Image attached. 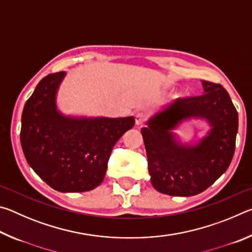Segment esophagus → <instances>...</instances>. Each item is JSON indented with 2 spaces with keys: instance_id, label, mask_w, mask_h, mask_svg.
I'll list each match as a JSON object with an SVG mask.
<instances>
[{
  "instance_id": "obj_1",
  "label": "esophagus",
  "mask_w": 252,
  "mask_h": 252,
  "mask_svg": "<svg viewBox=\"0 0 252 252\" xmlns=\"http://www.w3.org/2000/svg\"><path fill=\"white\" fill-rule=\"evenodd\" d=\"M144 121H146V116H144L143 113H136L135 114V125L136 126L142 125V123H144Z\"/></svg>"
}]
</instances>
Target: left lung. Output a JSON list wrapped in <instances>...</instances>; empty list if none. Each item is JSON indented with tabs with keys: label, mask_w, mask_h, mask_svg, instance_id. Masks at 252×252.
Segmentation results:
<instances>
[{
	"label": "left lung",
	"mask_w": 252,
	"mask_h": 252,
	"mask_svg": "<svg viewBox=\"0 0 252 252\" xmlns=\"http://www.w3.org/2000/svg\"><path fill=\"white\" fill-rule=\"evenodd\" d=\"M203 94L179 97L142 127L151 183L161 193L190 197L201 193L229 168L236 149L238 112L221 84L202 81ZM190 117H201L212 130L195 146H182L171 129Z\"/></svg>",
	"instance_id": "8db88e82"
}]
</instances>
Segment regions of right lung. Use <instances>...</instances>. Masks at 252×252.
I'll use <instances>...</instances> for the list:
<instances>
[{"label": "right lung", "mask_w": 252, "mask_h": 252, "mask_svg": "<svg viewBox=\"0 0 252 252\" xmlns=\"http://www.w3.org/2000/svg\"><path fill=\"white\" fill-rule=\"evenodd\" d=\"M65 72L44 76L25 102L21 146L42 180L61 192H84L103 181L118 140L134 118H72L57 109V92Z\"/></svg>", "instance_id": "obj_1"}]
</instances>
